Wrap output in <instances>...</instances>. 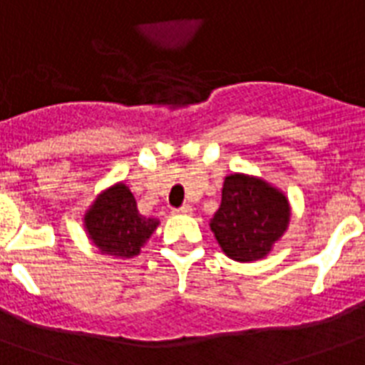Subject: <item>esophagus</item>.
Returning a JSON list of instances; mask_svg holds the SVG:
<instances>
[{"instance_id": "34e87169", "label": "esophagus", "mask_w": 365, "mask_h": 365, "mask_svg": "<svg viewBox=\"0 0 365 365\" xmlns=\"http://www.w3.org/2000/svg\"><path fill=\"white\" fill-rule=\"evenodd\" d=\"M191 212H193V208H191V206L183 205V206H180V208H176V210H174V214H191Z\"/></svg>"}]
</instances>
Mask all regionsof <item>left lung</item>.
<instances>
[{
    "label": "left lung",
    "mask_w": 365,
    "mask_h": 365,
    "mask_svg": "<svg viewBox=\"0 0 365 365\" xmlns=\"http://www.w3.org/2000/svg\"><path fill=\"white\" fill-rule=\"evenodd\" d=\"M289 202L280 189L248 174H231L222 205L210 220L217 244L235 261L263 259L289 223Z\"/></svg>",
    "instance_id": "obj_1"
}]
</instances>
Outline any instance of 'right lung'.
Listing matches in <instances>:
<instances>
[{
  "label": "right lung",
  "mask_w": 365,
  "mask_h": 365,
  "mask_svg": "<svg viewBox=\"0 0 365 365\" xmlns=\"http://www.w3.org/2000/svg\"><path fill=\"white\" fill-rule=\"evenodd\" d=\"M159 220L145 217L138 212L136 199L125 183H115L96 197L85 214L88 239L102 254L128 259L140 254Z\"/></svg>",
  "instance_id": "obj_1"
}]
</instances>
